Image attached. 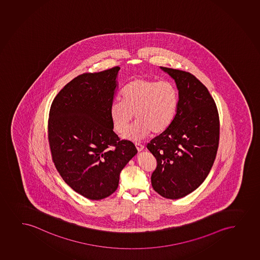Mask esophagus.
I'll list each match as a JSON object with an SVG mask.
<instances>
[{"instance_id": "1", "label": "esophagus", "mask_w": 260, "mask_h": 260, "mask_svg": "<svg viewBox=\"0 0 260 260\" xmlns=\"http://www.w3.org/2000/svg\"><path fill=\"white\" fill-rule=\"evenodd\" d=\"M136 147H137V150L139 151V152H141L143 151V149H144V145L140 144V143H138V142H136L135 143Z\"/></svg>"}]
</instances>
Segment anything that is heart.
<instances>
[{
  "instance_id": "obj_1",
  "label": "heart",
  "mask_w": 260,
  "mask_h": 260,
  "mask_svg": "<svg viewBox=\"0 0 260 260\" xmlns=\"http://www.w3.org/2000/svg\"><path fill=\"white\" fill-rule=\"evenodd\" d=\"M109 108L112 124L123 133L134 117L138 121L123 135L124 139L140 140L150 132L161 133L175 119L178 107V91L172 82L136 78L121 91Z\"/></svg>"
}]
</instances>
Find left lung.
Returning a JSON list of instances; mask_svg holds the SVG:
<instances>
[{
  "label": "left lung",
  "instance_id": "8db88e82",
  "mask_svg": "<svg viewBox=\"0 0 260 260\" xmlns=\"http://www.w3.org/2000/svg\"><path fill=\"white\" fill-rule=\"evenodd\" d=\"M171 76L179 91L174 121L146 147L157 160L151 181L166 199L192 192L208 176L219 147V119L214 100L195 76L160 67Z\"/></svg>",
  "mask_w": 260,
  "mask_h": 260
}]
</instances>
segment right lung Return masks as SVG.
I'll return each mask as SVG.
<instances>
[{"instance_id":"obj_1","label":"right lung","mask_w":260,"mask_h":260,"mask_svg":"<svg viewBox=\"0 0 260 260\" xmlns=\"http://www.w3.org/2000/svg\"><path fill=\"white\" fill-rule=\"evenodd\" d=\"M119 70L79 75L59 91L49 111L47 138L54 166L71 189L91 200L115 192L120 173L138 152L113 131L109 108Z\"/></svg>"}]
</instances>
